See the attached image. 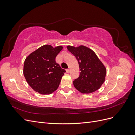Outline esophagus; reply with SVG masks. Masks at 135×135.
<instances>
[{"instance_id":"esophagus-1","label":"esophagus","mask_w":135,"mask_h":135,"mask_svg":"<svg viewBox=\"0 0 135 135\" xmlns=\"http://www.w3.org/2000/svg\"><path fill=\"white\" fill-rule=\"evenodd\" d=\"M66 72H67L68 73H69V72H70V69H66Z\"/></svg>"}]
</instances>
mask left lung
Masks as SVG:
<instances>
[{
    "mask_svg": "<svg viewBox=\"0 0 135 135\" xmlns=\"http://www.w3.org/2000/svg\"><path fill=\"white\" fill-rule=\"evenodd\" d=\"M68 50L78 62L80 74L73 81L75 88L83 93H92L99 89L105 81L107 69L91 49L83 46H68Z\"/></svg>",
    "mask_w": 135,
    "mask_h": 135,
    "instance_id": "left-lung-1",
    "label": "left lung"
}]
</instances>
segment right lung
<instances>
[{
	"label": "right lung",
	"instance_id": "obj_1",
	"mask_svg": "<svg viewBox=\"0 0 135 135\" xmlns=\"http://www.w3.org/2000/svg\"><path fill=\"white\" fill-rule=\"evenodd\" d=\"M62 47L44 45L27 57L23 65V75L30 86L43 95L51 94L59 87L66 72L56 62V57Z\"/></svg>",
	"mask_w": 135,
	"mask_h": 135
}]
</instances>
